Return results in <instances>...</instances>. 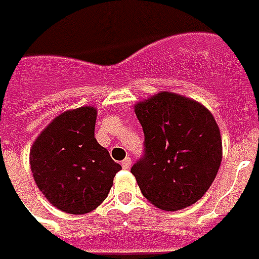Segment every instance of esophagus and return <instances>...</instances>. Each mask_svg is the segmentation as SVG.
Masks as SVG:
<instances>
[{"mask_svg": "<svg viewBox=\"0 0 259 259\" xmlns=\"http://www.w3.org/2000/svg\"><path fill=\"white\" fill-rule=\"evenodd\" d=\"M121 166L124 169L130 168V166H131V158H130V157H125V158L122 159V161H121Z\"/></svg>", "mask_w": 259, "mask_h": 259, "instance_id": "esophagus-1", "label": "esophagus"}]
</instances>
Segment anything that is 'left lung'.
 Segmentation results:
<instances>
[{
	"instance_id": "obj_1",
	"label": "left lung",
	"mask_w": 259,
	"mask_h": 259,
	"mask_svg": "<svg viewBox=\"0 0 259 259\" xmlns=\"http://www.w3.org/2000/svg\"><path fill=\"white\" fill-rule=\"evenodd\" d=\"M145 154L131 168L146 199L162 210L194 205L219 172L223 143L217 122L194 100L161 91L135 105Z\"/></svg>"
}]
</instances>
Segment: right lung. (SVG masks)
I'll return each instance as SVG.
<instances>
[{
	"label": "right lung",
	"mask_w": 259,
	"mask_h": 259,
	"mask_svg": "<svg viewBox=\"0 0 259 259\" xmlns=\"http://www.w3.org/2000/svg\"><path fill=\"white\" fill-rule=\"evenodd\" d=\"M94 106L67 110L40 132L30 150L32 176L57 209L84 214L106 199L121 165L94 138Z\"/></svg>",
	"instance_id": "right-lung-1"
}]
</instances>
